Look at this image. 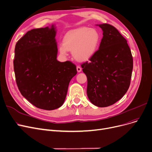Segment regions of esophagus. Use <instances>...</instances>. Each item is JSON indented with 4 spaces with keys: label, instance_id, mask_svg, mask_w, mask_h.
Returning <instances> with one entry per match:
<instances>
[{
    "label": "esophagus",
    "instance_id": "1",
    "mask_svg": "<svg viewBox=\"0 0 152 152\" xmlns=\"http://www.w3.org/2000/svg\"><path fill=\"white\" fill-rule=\"evenodd\" d=\"M76 69H77V71L78 72H80L81 71V70H82V68H81L80 66H77Z\"/></svg>",
    "mask_w": 152,
    "mask_h": 152
}]
</instances>
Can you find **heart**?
I'll return each mask as SVG.
<instances>
[{
  "instance_id": "heart-1",
  "label": "heart",
  "mask_w": 152,
  "mask_h": 152,
  "mask_svg": "<svg viewBox=\"0 0 152 152\" xmlns=\"http://www.w3.org/2000/svg\"><path fill=\"white\" fill-rule=\"evenodd\" d=\"M101 36L96 28L81 27L68 32L63 43L59 46V51L66 55L72 52L74 58L78 61H86L93 57L99 47Z\"/></svg>"
}]
</instances>
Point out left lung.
I'll return each instance as SVG.
<instances>
[{
	"label": "left lung",
	"mask_w": 152,
	"mask_h": 152,
	"mask_svg": "<svg viewBox=\"0 0 152 152\" xmlns=\"http://www.w3.org/2000/svg\"><path fill=\"white\" fill-rule=\"evenodd\" d=\"M103 37L99 50L89 61L81 64L87 76V95L92 104L107 107L126 93L130 84L133 58L127 40L114 27L97 25Z\"/></svg>",
	"instance_id": "1"
}]
</instances>
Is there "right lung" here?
<instances>
[{
    "label": "right lung",
    "mask_w": 152,
    "mask_h": 152,
    "mask_svg": "<svg viewBox=\"0 0 152 152\" xmlns=\"http://www.w3.org/2000/svg\"><path fill=\"white\" fill-rule=\"evenodd\" d=\"M56 27L32 29L15 45L14 69L22 95L35 107L54 110L63 104L77 73L72 62L57 60Z\"/></svg>",
    "instance_id": "1"
}]
</instances>
